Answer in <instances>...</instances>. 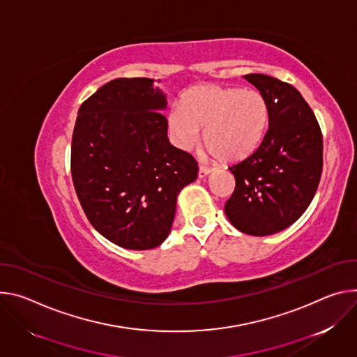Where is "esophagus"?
Returning <instances> with one entry per match:
<instances>
[{
  "label": "esophagus",
  "mask_w": 357,
  "mask_h": 357,
  "mask_svg": "<svg viewBox=\"0 0 357 357\" xmlns=\"http://www.w3.org/2000/svg\"><path fill=\"white\" fill-rule=\"evenodd\" d=\"M211 172H213V169H211V167H208V166H203V165H202V166L199 167V177H200V178H203V177H206L207 174H210Z\"/></svg>",
  "instance_id": "obj_1"
}]
</instances>
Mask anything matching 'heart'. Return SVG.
<instances>
[{"label":"heart","mask_w":357,"mask_h":357,"mask_svg":"<svg viewBox=\"0 0 357 357\" xmlns=\"http://www.w3.org/2000/svg\"><path fill=\"white\" fill-rule=\"evenodd\" d=\"M172 136L181 149L200 140L202 129L210 153L221 162L250 155L261 144L268 126V106L254 89L197 86L187 91L169 116Z\"/></svg>","instance_id":"b5f03b06"}]
</instances>
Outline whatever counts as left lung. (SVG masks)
<instances>
[{
    "mask_svg": "<svg viewBox=\"0 0 357 357\" xmlns=\"http://www.w3.org/2000/svg\"><path fill=\"white\" fill-rule=\"evenodd\" d=\"M268 106V130L258 149L229 167L235 188L225 204L244 234L271 235L294 224L318 190L324 140L316 116L289 84L262 73L244 76Z\"/></svg>",
    "mask_w": 357,
    "mask_h": 357,
    "instance_id": "8db88e82",
    "label": "left lung"
}]
</instances>
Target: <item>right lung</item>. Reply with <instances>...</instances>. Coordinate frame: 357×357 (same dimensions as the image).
Listing matches in <instances>:
<instances>
[{
	"instance_id": "obj_1",
	"label": "right lung",
	"mask_w": 357,
	"mask_h": 357,
	"mask_svg": "<svg viewBox=\"0 0 357 357\" xmlns=\"http://www.w3.org/2000/svg\"><path fill=\"white\" fill-rule=\"evenodd\" d=\"M153 79L117 77L79 107L70 172L89 222L129 250H151L170 232L180 190L199 174L195 158L170 144L166 98Z\"/></svg>"
}]
</instances>
